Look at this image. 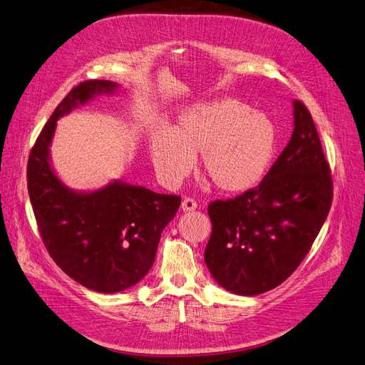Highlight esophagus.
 <instances>
[{
	"instance_id": "obj_1",
	"label": "esophagus",
	"mask_w": 365,
	"mask_h": 365,
	"mask_svg": "<svg viewBox=\"0 0 365 365\" xmlns=\"http://www.w3.org/2000/svg\"><path fill=\"white\" fill-rule=\"evenodd\" d=\"M180 207H182L183 212H192V210L197 209V201L192 200V198H185V200L182 201Z\"/></svg>"
}]
</instances>
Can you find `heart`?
I'll return each instance as SVG.
<instances>
[{"label": "heart", "mask_w": 365, "mask_h": 365, "mask_svg": "<svg viewBox=\"0 0 365 365\" xmlns=\"http://www.w3.org/2000/svg\"><path fill=\"white\" fill-rule=\"evenodd\" d=\"M277 146L273 119L239 100L216 98L187 107L174 128L155 126L149 153L158 179L176 189L197 165L224 192L242 194L255 187L270 168Z\"/></svg>", "instance_id": "heart-1"}]
</instances>
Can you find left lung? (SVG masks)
<instances>
[{
    "label": "left lung",
    "instance_id": "left-lung-1",
    "mask_svg": "<svg viewBox=\"0 0 365 365\" xmlns=\"http://www.w3.org/2000/svg\"><path fill=\"white\" fill-rule=\"evenodd\" d=\"M289 143L259 186L209 204L212 235L204 261L219 287L252 297L287 280L328 216L332 180L307 107L294 101Z\"/></svg>",
    "mask_w": 365,
    "mask_h": 365
}]
</instances>
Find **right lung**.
Returning <instances> with one entry per match:
<instances>
[{
	"label": "right lung",
	"instance_id": "1",
	"mask_svg": "<svg viewBox=\"0 0 365 365\" xmlns=\"http://www.w3.org/2000/svg\"><path fill=\"white\" fill-rule=\"evenodd\" d=\"M119 88L112 81L76 86L44 125L28 161L29 200L46 249L64 273L101 294L128 289L148 274L161 232L180 205L178 195L156 194L120 179L95 191H76L55 173L51 146L56 122Z\"/></svg>",
	"mask_w": 365,
	"mask_h": 365
}]
</instances>
